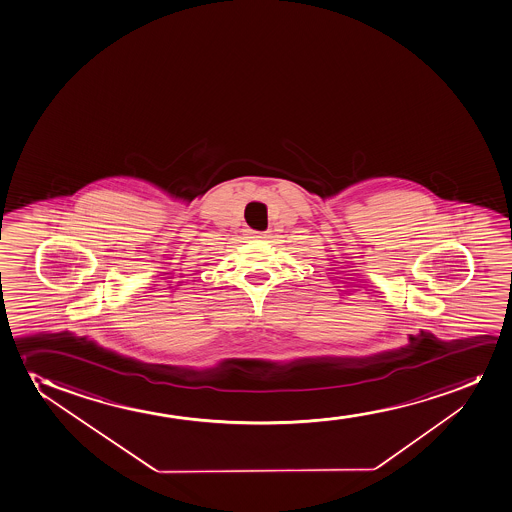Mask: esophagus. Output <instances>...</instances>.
<instances>
[{
	"label": "esophagus",
	"instance_id": "1",
	"mask_svg": "<svg viewBox=\"0 0 512 512\" xmlns=\"http://www.w3.org/2000/svg\"><path fill=\"white\" fill-rule=\"evenodd\" d=\"M250 238L266 239V238H269V234H267V233H255V231H250Z\"/></svg>",
	"mask_w": 512,
	"mask_h": 512
}]
</instances>
